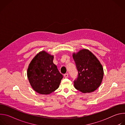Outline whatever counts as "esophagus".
Wrapping results in <instances>:
<instances>
[{
	"instance_id": "esophagus-1",
	"label": "esophagus",
	"mask_w": 125,
	"mask_h": 125,
	"mask_svg": "<svg viewBox=\"0 0 125 125\" xmlns=\"http://www.w3.org/2000/svg\"><path fill=\"white\" fill-rule=\"evenodd\" d=\"M64 77H65V78H67L68 77V74H64Z\"/></svg>"
}]
</instances>
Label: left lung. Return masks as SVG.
Segmentation results:
<instances>
[{
	"mask_svg": "<svg viewBox=\"0 0 125 125\" xmlns=\"http://www.w3.org/2000/svg\"><path fill=\"white\" fill-rule=\"evenodd\" d=\"M73 58L78 71V77L74 81L75 88L84 94L95 91L100 85L104 75L99 60L87 49L74 52Z\"/></svg>",
	"mask_w": 125,
	"mask_h": 125,
	"instance_id": "1",
	"label": "left lung"
}]
</instances>
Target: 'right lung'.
<instances>
[{
    "mask_svg": "<svg viewBox=\"0 0 125 125\" xmlns=\"http://www.w3.org/2000/svg\"><path fill=\"white\" fill-rule=\"evenodd\" d=\"M54 55L40 51L31 61L27 69L29 83L37 93L49 94L59 87L63 75L53 63Z\"/></svg>",
    "mask_w": 125,
    "mask_h": 125,
    "instance_id": "add662e5",
    "label": "right lung"
}]
</instances>
